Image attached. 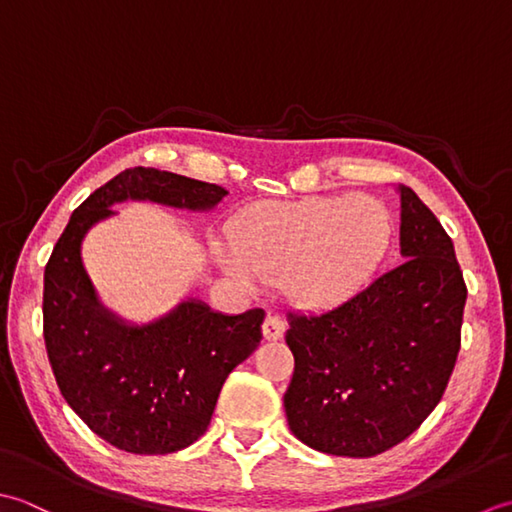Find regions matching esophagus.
<instances>
[{
  "mask_svg": "<svg viewBox=\"0 0 512 512\" xmlns=\"http://www.w3.org/2000/svg\"><path fill=\"white\" fill-rule=\"evenodd\" d=\"M283 333H285V322L280 320L276 314H269L263 320V338L265 340H278V338H283Z\"/></svg>",
  "mask_w": 512,
  "mask_h": 512,
  "instance_id": "34e87169",
  "label": "esophagus"
}]
</instances>
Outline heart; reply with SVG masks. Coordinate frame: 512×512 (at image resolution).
<instances>
[{
    "mask_svg": "<svg viewBox=\"0 0 512 512\" xmlns=\"http://www.w3.org/2000/svg\"><path fill=\"white\" fill-rule=\"evenodd\" d=\"M389 238L387 207L371 196L274 201L254 207L234 229L223 265L249 287L283 280L296 305L329 309L367 283Z\"/></svg>",
    "mask_w": 512,
    "mask_h": 512,
    "instance_id": "heart-1",
    "label": "heart"
}]
</instances>
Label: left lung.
<instances>
[{
    "mask_svg": "<svg viewBox=\"0 0 512 512\" xmlns=\"http://www.w3.org/2000/svg\"><path fill=\"white\" fill-rule=\"evenodd\" d=\"M402 263L318 314H289L296 367L289 429L340 457H373L406 440L442 400L466 305L453 241L400 185Z\"/></svg>",
    "mask_w": 512,
    "mask_h": 512,
    "instance_id": "8db88e82",
    "label": "left lung"
}]
</instances>
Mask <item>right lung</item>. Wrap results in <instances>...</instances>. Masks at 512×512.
<instances>
[{"label":"right lung","instance_id":"right-lung-1","mask_svg":"<svg viewBox=\"0 0 512 512\" xmlns=\"http://www.w3.org/2000/svg\"><path fill=\"white\" fill-rule=\"evenodd\" d=\"M221 185L154 168L123 170L92 192L52 249L44 271V340L57 387L92 433L137 455H165L207 431L223 382L260 344L263 309L227 316L203 300H181L143 325L123 320L97 296L81 243L112 205L150 201L210 212Z\"/></svg>","mask_w":512,"mask_h":512}]
</instances>
